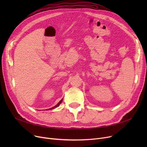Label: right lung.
I'll use <instances>...</instances> for the list:
<instances>
[{"instance_id": "add662e5", "label": "right lung", "mask_w": 147, "mask_h": 147, "mask_svg": "<svg viewBox=\"0 0 147 147\" xmlns=\"http://www.w3.org/2000/svg\"><path fill=\"white\" fill-rule=\"evenodd\" d=\"M62 101H63V99H62L61 100V101H59V102H58V103L57 104V105L56 106H55V107H53L51 108V109H50L49 110H51V109H55V107H58V106H59V105H60V104H61V103L62 102ZM48 110H49V109H48Z\"/></svg>"}]
</instances>
